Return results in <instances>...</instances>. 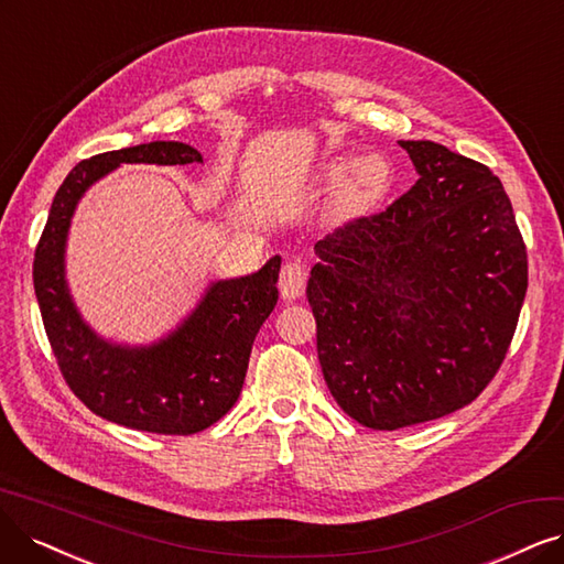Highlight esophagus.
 Segmentation results:
<instances>
[{
	"instance_id": "esophagus-1",
	"label": "esophagus",
	"mask_w": 564,
	"mask_h": 564,
	"mask_svg": "<svg viewBox=\"0 0 564 564\" xmlns=\"http://www.w3.org/2000/svg\"><path fill=\"white\" fill-rule=\"evenodd\" d=\"M306 288V269L300 262H285L281 267L279 276V290L283 300H300Z\"/></svg>"
}]
</instances>
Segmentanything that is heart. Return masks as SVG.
I'll return each instance as SVG.
<instances>
[{
	"mask_svg": "<svg viewBox=\"0 0 564 564\" xmlns=\"http://www.w3.org/2000/svg\"><path fill=\"white\" fill-rule=\"evenodd\" d=\"M350 185L352 187H373L377 185V176H373V162L365 160L352 166L350 172Z\"/></svg>",
	"mask_w": 564,
	"mask_h": 564,
	"instance_id": "b5f03b06",
	"label": "heart"
}]
</instances>
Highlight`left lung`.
<instances>
[{"label":"left lung","instance_id":"left-lung-1","mask_svg":"<svg viewBox=\"0 0 564 564\" xmlns=\"http://www.w3.org/2000/svg\"><path fill=\"white\" fill-rule=\"evenodd\" d=\"M419 181L316 243L306 300L332 398L371 430L471 404L502 367L528 293V250L486 164L400 141Z\"/></svg>","mask_w":564,"mask_h":564}]
</instances>
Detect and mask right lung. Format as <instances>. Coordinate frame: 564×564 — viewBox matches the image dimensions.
<instances>
[{
    "mask_svg": "<svg viewBox=\"0 0 564 564\" xmlns=\"http://www.w3.org/2000/svg\"><path fill=\"white\" fill-rule=\"evenodd\" d=\"M122 162L191 164L202 155L187 143L153 141L78 162L55 193L34 250V293L62 379L93 413L111 423L195 434L235 406L250 348L279 300L281 258L241 279L218 281L176 332L149 348L99 339L80 321L65 281V241L76 202Z\"/></svg>",
    "mask_w": 564,
    "mask_h": 564,
    "instance_id": "right-lung-1",
    "label": "right lung"
}]
</instances>
